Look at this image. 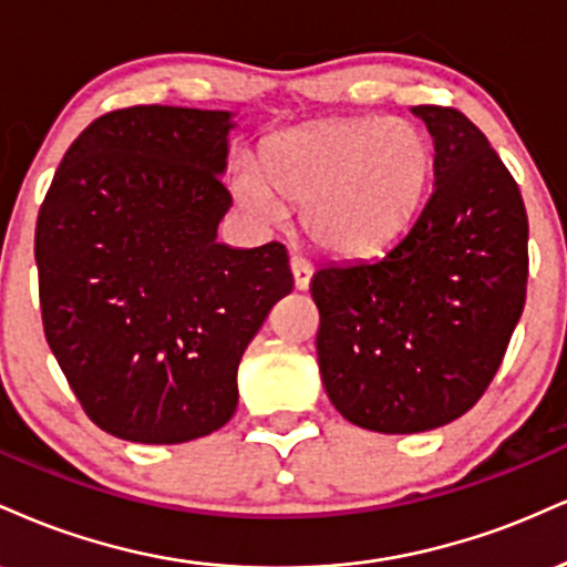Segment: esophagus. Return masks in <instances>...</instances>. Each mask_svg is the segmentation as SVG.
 Returning <instances> with one entry per match:
<instances>
[{
    "label": "esophagus",
    "mask_w": 567,
    "mask_h": 567,
    "mask_svg": "<svg viewBox=\"0 0 567 567\" xmlns=\"http://www.w3.org/2000/svg\"><path fill=\"white\" fill-rule=\"evenodd\" d=\"M291 272H295V286L299 291H305L310 286L312 278V265L305 257H291Z\"/></svg>",
    "instance_id": "1"
}]
</instances>
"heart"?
<instances>
[{"mask_svg": "<svg viewBox=\"0 0 567 567\" xmlns=\"http://www.w3.org/2000/svg\"><path fill=\"white\" fill-rule=\"evenodd\" d=\"M432 177L430 137L409 118H339L270 140L236 172V196L265 225L302 206L312 244L342 257L384 249L416 215Z\"/></svg>", "mask_w": 567, "mask_h": 567, "instance_id": "1", "label": "heart"}]
</instances>
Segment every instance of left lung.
Returning <instances> with one entry per match:
<instances>
[{
	"instance_id": "obj_1",
	"label": "left lung",
	"mask_w": 567,
	"mask_h": 567,
	"mask_svg": "<svg viewBox=\"0 0 567 567\" xmlns=\"http://www.w3.org/2000/svg\"><path fill=\"white\" fill-rule=\"evenodd\" d=\"M435 140V188L371 262L312 272L323 388L348 422L411 435L483 398L520 321L528 215L488 137L449 105H416Z\"/></svg>"
}]
</instances>
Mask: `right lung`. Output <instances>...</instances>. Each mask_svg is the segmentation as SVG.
Wrapping results in <instances>:
<instances>
[{
  "label": "right lung",
  "instance_id": "1",
  "mask_svg": "<svg viewBox=\"0 0 567 567\" xmlns=\"http://www.w3.org/2000/svg\"><path fill=\"white\" fill-rule=\"evenodd\" d=\"M230 126V111L105 113L39 209L47 344L84 414L122 441L185 443L230 422L246 344L295 289L284 244H217Z\"/></svg>",
  "mask_w": 567,
  "mask_h": 567
}]
</instances>
